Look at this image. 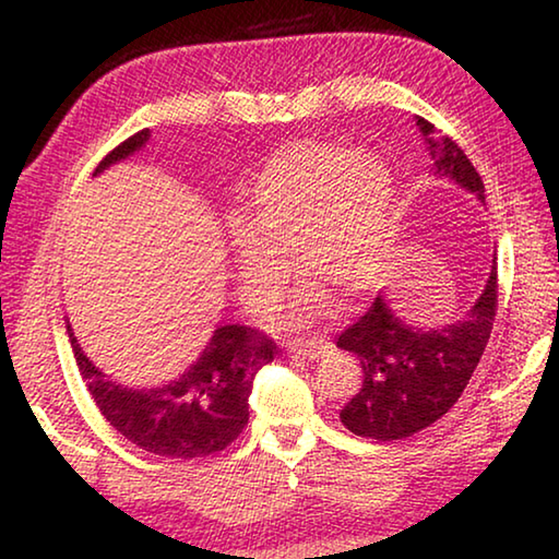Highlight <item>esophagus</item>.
Listing matches in <instances>:
<instances>
[{
  "label": "esophagus",
  "instance_id": "esophagus-1",
  "mask_svg": "<svg viewBox=\"0 0 559 559\" xmlns=\"http://www.w3.org/2000/svg\"><path fill=\"white\" fill-rule=\"evenodd\" d=\"M325 347H328L325 340H293L288 345V353L306 359H318L325 353Z\"/></svg>",
  "mask_w": 559,
  "mask_h": 559
}]
</instances>
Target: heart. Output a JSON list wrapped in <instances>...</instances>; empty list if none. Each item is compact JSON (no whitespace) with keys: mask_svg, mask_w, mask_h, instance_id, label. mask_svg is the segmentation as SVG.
I'll return each instance as SVG.
<instances>
[{"mask_svg":"<svg viewBox=\"0 0 559 559\" xmlns=\"http://www.w3.org/2000/svg\"><path fill=\"white\" fill-rule=\"evenodd\" d=\"M394 185L380 159L328 143L283 150L253 179L231 226L236 286L249 306H266L286 276V257L306 273L286 323H302L325 302V288L362 296L382 278Z\"/></svg>","mask_w":559,"mask_h":559,"instance_id":"heart-1","label":"heart"}]
</instances>
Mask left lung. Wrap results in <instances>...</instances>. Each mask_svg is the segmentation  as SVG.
Instances as JSON below:
<instances>
[{"mask_svg":"<svg viewBox=\"0 0 559 559\" xmlns=\"http://www.w3.org/2000/svg\"><path fill=\"white\" fill-rule=\"evenodd\" d=\"M416 126L433 159V177L451 179L486 204L484 179L466 153L429 120L416 118ZM496 306V259L468 313L449 325H414L380 293L370 310L337 337V347L362 367V386L340 412L345 429L355 437L396 441L441 419L459 402L478 367L493 330Z\"/></svg>","mask_w":559,"mask_h":559,"instance_id":"left-lung-1","label":"left lung"}]
</instances>
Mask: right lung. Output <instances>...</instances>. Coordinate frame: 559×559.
Segmentation results:
<instances>
[{
  "mask_svg": "<svg viewBox=\"0 0 559 559\" xmlns=\"http://www.w3.org/2000/svg\"><path fill=\"white\" fill-rule=\"evenodd\" d=\"M150 143L140 130L96 167V175ZM75 365L100 414L143 451L167 459H202L224 451L249 424L253 377L276 355V343L246 325H219L200 357L163 386H128L98 370L83 353L71 325Z\"/></svg>",
  "mask_w": 559,
  "mask_h": 559,
  "instance_id": "add662e5",
  "label": "right lung"
}]
</instances>
